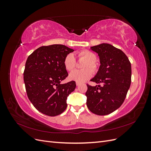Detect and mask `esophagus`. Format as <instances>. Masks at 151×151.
Returning <instances> with one entry per match:
<instances>
[{
    "label": "esophagus",
    "mask_w": 151,
    "mask_h": 151,
    "mask_svg": "<svg viewBox=\"0 0 151 151\" xmlns=\"http://www.w3.org/2000/svg\"><path fill=\"white\" fill-rule=\"evenodd\" d=\"M76 86H79V85L81 84V83H79V82H76Z\"/></svg>",
    "instance_id": "34e87169"
}]
</instances>
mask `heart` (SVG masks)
Wrapping results in <instances>:
<instances>
[{
	"label": "heart",
	"instance_id": "b5f03b06",
	"mask_svg": "<svg viewBox=\"0 0 151 151\" xmlns=\"http://www.w3.org/2000/svg\"><path fill=\"white\" fill-rule=\"evenodd\" d=\"M77 56L81 59L84 60L86 62L83 65V70H74L69 74V79L79 83H82L91 78L93 76V71L96 70V56L93 52L89 50H83L77 54ZM63 65L68 71H71L76 66V60L73 54L69 53L66 55L63 60ZM91 68V71L88 68Z\"/></svg>",
	"mask_w": 151,
	"mask_h": 151
}]
</instances>
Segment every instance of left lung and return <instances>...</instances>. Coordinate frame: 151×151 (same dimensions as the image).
<instances>
[{
	"mask_svg": "<svg viewBox=\"0 0 151 151\" xmlns=\"http://www.w3.org/2000/svg\"><path fill=\"white\" fill-rule=\"evenodd\" d=\"M99 57V70L91 81L98 85L87 84L86 104L98 115H106L120 108L131 84V63L121 50L108 43L91 47Z\"/></svg>",
	"mask_w": 151,
	"mask_h": 151,
	"instance_id": "left-lung-1",
	"label": "left lung"
}]
</instances>
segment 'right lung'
Returning a JSON list of instances; mask_svg holds the SVG:
<instances>
[{
	"label": "right lung",
	"instance_id": "1",
	"mask_svg": "<svg viewBox=\"0 0 151 151\" xmlns=\"http://www.w3.org/2000/svg\"><path fill=\"white\" fill-rule=\"evenodd\" d=\"M74 50L63 45L43 46L27 58L24 81L28 97L36 109L55 116L67 108V99L76 89L75 81L61 84L68 76L63 65L67 55Z\"/></svg>",
	"mask_w": 151,
	"mask_h": 151
}]
</instances>
